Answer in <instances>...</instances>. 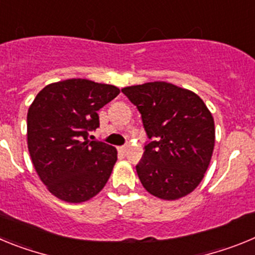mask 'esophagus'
<instances>
[{
  "label": "esophagus",
  "mask_w": 255,
  "mask_h": 255,
  "mask_svg": "<svg viewBox=\"0 0 255 255\" xmlns=\"http://www.w3.org/2000/svg\"><path fill=\"white\" fill-rule=\"evenodd\" d=\"M119 150L123 153H125L126 150H128V145H123V147H119Z\"/></svg>",
  "instance_id": "34e87169"
}]
</instances>
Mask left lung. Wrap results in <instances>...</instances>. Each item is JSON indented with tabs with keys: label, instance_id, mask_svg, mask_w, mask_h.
I'll return each instance as SVG.
<instances>
[{
	"label": "left lung",
	"instance_id": "left-lung-1",
	"mask_svg": "<svg viewBox=\"0 0 255 255\" xmlns=\"http://www.w3.org/2000/svg\"><path fill=\"white\" fill-rule=\"evenodd\" d=\"M141 115L148 143L136 172L144 189L176 200L204 177L215 147V121L199 96L166 82L121 89Z\"/></svg>",
	"mask_w": 255,
	"mask_h": 255
}]
</instances>
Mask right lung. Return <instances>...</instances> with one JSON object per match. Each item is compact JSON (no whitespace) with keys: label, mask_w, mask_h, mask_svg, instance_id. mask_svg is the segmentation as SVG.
I'll list each match as a JSON object with an SVG mask.
<instances>
[{"label":"right lung","mask_w":255,"mask_h":255,"mask_svg":"<svg viewBox=\"0 0 255 255\" xmlns=\"http://www.w3.org/2000/svg\"><path fill=\"white\" fill-rule=\"evenodd\" d=\"M120 93L115 85L67 79L44 87L29 107L28 149L38 176L69 203L97 195L110 179L117 150L89 131L100 128L97 111Z\"/></svg>","instance_id":"1"}]
</instances>
